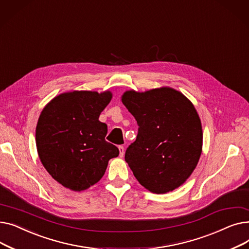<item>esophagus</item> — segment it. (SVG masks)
Instances as JSON below:
<instances>
[{
  "instance_id": "34e87169",
  "label": "esophagus",
  "mask_w": 249,
  "mask_h": 249,
  "mask_svg": "<svg viewBox=\"0 0 249 249\" xmlns=\"http://www.w3.org/2000/svg\"><path fill=\"white\" fill-rule=\"evenodd\" d=\"M119 152H120V158H123V155H124V151H125V149H124V147L122 146V145H120L119 147Z\"/></svg>"
}]
</instances>
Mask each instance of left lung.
<instances>
[{
    "label": "left lung",
    "mask_w": 249,
    "mask_h": 249,
    "mask_svg": "<svg viewBox=\"0 0 249 249\" xmlns=\"http://www.w3.org/2000/svg\"><path fill=\"white\" fill-rule=\"evenodd\" d=\"M122 103L138 125L125 160L139 184L155 194L181 186L197 166L203 146L202 124L192 102L162 87L144 93L127 90Z\"/></svg>",
    "instance_id": "left-lung-1"
}]
</instances>
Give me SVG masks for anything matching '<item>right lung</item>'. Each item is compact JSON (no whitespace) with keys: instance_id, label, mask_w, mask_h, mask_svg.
<instances>
[{"instance_id":"right-lung-1","label":"right lung","mask_w":249,"mask_h":249,"mask_svg":"<svg viewBox=\"0 0 249 249\" xmlns=\"http://www.w3.org/2000/svg\"><path fill=\"white\" fill-rule=\"evenodd\" d=\"M112 99L110 90H73L52 99L36 126L39 159L64 188L81 192L104 176L119 149L105 140L108 128L99 121Z\"/></svg>"}]
</instances>
